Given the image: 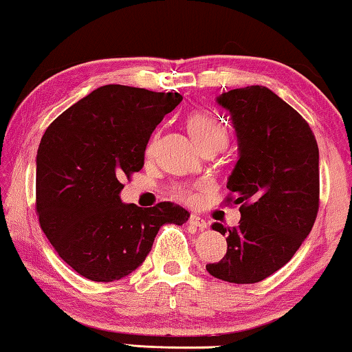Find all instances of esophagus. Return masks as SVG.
<instances>
[{
    "label": "esophagus",
    "mask_w": 352,
    "mask_h": 352,
    "mask_svg": "<svg viewBox=\"0 0 352 352\" xmlns=\"http://www.w3.org/2000/svg\"><path fill=\"white\" fill-rule=\"evenodd\" d=\"M189 224H191L192 227H196V228H199V230H205L206 227H208V224H206V221L205 219H202V217L200 216H197V214H191L189 216Z\"/></svg>",
    "instance_id": "1"
}]
</instances>
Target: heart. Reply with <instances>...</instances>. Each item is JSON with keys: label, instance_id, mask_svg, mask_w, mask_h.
<instances>
[{"label": "heart", "instance_id": "1", "mask_svg": "<svg viewBox=\"0 0 352 352\" xmlns=\"http://www.w3.org/2000/svg\"><path fill=\"white\" fill-rule=\"evenodd\" d=\"M186 125L188 130L191 133V136L194 141L197 142V146L200 148H205L208 146H222L227 142L228 133H227V126L224 125V122H221L214 114L206 113V111H196V113L189 114L186 119ZM156 144V135L150 139L146 148L147 155L153 153ZM208 188L205 183H197L194 186H177L175 188V196L178 199L185 200V202H196L199 197V192H204L205 189Z\"/></svg>", "mask_w": 352, "mask_h": 352}]
</instances>
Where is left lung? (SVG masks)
Instances as JSON below:
<instances>
[{"label":"left lung","instance_id":"obj_1","mask_svg":"<svg viewBox=\"0 0 352 352\" xmlns=\"http://www.w3.org/2000/svg\"><path fill=\"white\" fill-rule=\"evenodd\" d=\"M217 103L238 136L226 202L241 205V221L232 228L213 224L227 236V254L206 271L230 283H256L292 260L315 224L320 152L302 116L267 87L233 89Z\"/></svg>","mask_w":352,"mask_h":352}]
</instances>
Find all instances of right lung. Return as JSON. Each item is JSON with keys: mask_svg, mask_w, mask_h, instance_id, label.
<instances>
[{"mask_svg": "<svg viewBox=\"0 0 352 352\" xmlns=\"http://www.w3.org/2000/svg\"><path fill=\"white\" fill-rule=\"evenodd\" d=\"M178 92L108 85L52 122L37 150L36 210L58 255L94 282H114L142 265L160 227L189 213L170 202L122 204V180L139 172L155 126Z\"/></svg>", "mask_w": 352, "mask_h": 352, "instance_id": "1", "label": "right lung"}]
</instances>
